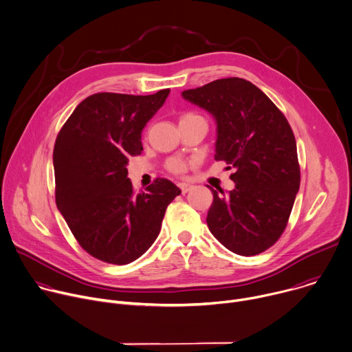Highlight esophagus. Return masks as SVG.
<instances>
[{"label": "esophagus", "mask_w": 352, "mask_h": 352, "mask_svg": "<svg viewBox=\"0 0 352 352\" xmlns=\"http://www.w3.org/2000/svg\"><path fill=\"white\" fill-rule=\"evenodd\" d=\"M179 187H180L182 192L186 194V192H188L192 188V184H190V183H179Z\"/></svg>", "instance_id": "esophagus-1"}]
</instances>
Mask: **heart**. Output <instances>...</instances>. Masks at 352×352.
<instances>
[{"label": "heart", "mask_w": 352, "mask_h": 352, "mask_svg": "<svg viewBox=\"0 0 352 352\" xmlns=\"http://www.w3.org/2000/svg\"><path fill=\"white\" fill-rule=\"evenodd\" d=\"M192 120H199V122H205V119L195 113V112H186L180 116V123H184V122H192ZM166 169L175 175H183L186 170H187V164L182 160H177V158H172L166 162Z\"/></svg>", "instance_id": "obj_1"}]
</instances>
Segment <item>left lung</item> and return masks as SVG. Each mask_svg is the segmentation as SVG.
Listing matches in <instances>:
<instances>
[{
	"instance_id": "obj_1",
	"label": "left lung",
	"mask_w": 352,
	"mask_h": 352,
	"mask_svg": "<svg viewBox=\"0 0 352 352\" xmlns=\"http://www.w3.org/2000/svg\"><path fill=\"white\" fill-rule=\"evenodd\" d=\"M218 123L215 161L233 169L234 190L214 194L206 217L215 239L237 255L270 248L283 234L300 188L294 133L269 97L240 78H226L182 94Z\"/></svg>"
}]
</instances>
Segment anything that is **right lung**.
Returning a JSON list of instances; mask_svg holds the SVG:
<instances>
[{"mask_svg": "<svg viewBox=\"0 0 352 352\" xmlns=\"http://www.w3.org/2000/svg\"><path fill=\"white\" fill-rule=\"evenodd\" d=\"M169 93L93 94L56 135V206L80 247L102 262L126 265L142 256L157 240L168 205L182 192L164 177L135 192L126 169L130 157L142 154V131Z\"/></svg>", "mask_w": 352, "mask_h": 352, "instance_id": "add662e5", "label": "right lung"}]
</instances>
